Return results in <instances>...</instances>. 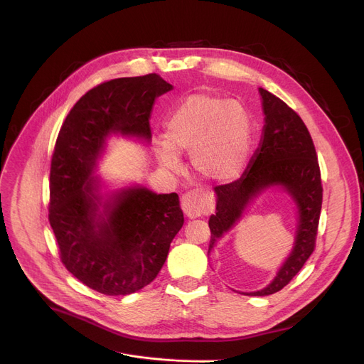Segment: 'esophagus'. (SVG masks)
Listing matches in <instances>:
<instances>
[{
	"label": "esophagus",
	"instance_id": "obj_1",
	"mask_svg": "<svg viewBox=\"0 0 364 364\" xmlns=\"http://www.w3.org/2000/svg\"><path fill=\"white\" fill-rule=\"evenodd\" d=\"M181 209L190 219L201 218L209 212V204L198 190H188L181 196Z\"/></svg>",
	"mask_w": 364,
	"mask_h": 364
}]
</instances>
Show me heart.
Instances as JSON below:
<instances>
[{"label":"heart","mask_w":364,"mask_h":364,"mask_svg":"<svg viewBox=\"0 0 364 364\" xmlns=\"http://www.w3.org/2000/svg\"><path fill=\"white\" fill-rule=\"evenodd\" d=\"M250 142L252 122L242 103L193 93L166 119L164 142H155V157L164 170L176 173L181 167L178 154L190 152L197 176L226 183L242 171Z\"/></svg>","instance_id":"b5f03b06"}]
</instances>
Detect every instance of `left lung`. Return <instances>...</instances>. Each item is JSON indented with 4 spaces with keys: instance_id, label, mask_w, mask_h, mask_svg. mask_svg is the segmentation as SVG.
<instances>
[{
    "instance_id": "1",
    "label": "left lung",
    "mask_w": 364,
    "mask_h": 364,
    "mask_svg": "<svg viewBox=\"0 0 364 364\" xmlns=\"http://www.w3.org/2000/svg\"><path fill=\"white\" fill-rule=\"evenodd\" d=\"M262 96L265 128L261 146L245 174L229 184L216 186V215L210 216L209 252L240 218L252 197L271 186H284L298 204L299 222L295 246L275 279L264 289L246 295L264 296L281 291L301 271L316 249L323 204L321 171L317 151L301 117L278 96L259 89ZM207 252V253H209Z\"/></svg>"
}]
</instances>
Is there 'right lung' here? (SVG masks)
<instances>
[{"label":"right lung","instance_id":"obj_1","mask_svg":"<svg viewBox=\"0 0 364 364\" xmlns=\"http://www.w3.org/2000/svg\"><path fill=\"white\" fill-rule=\"evenodd\" d=\"M160 75L119 77L86 92L68 114L51 155L48 222L66 269L105 295H128L161 271L184 223L177 193L128 188L99 212L95 161L111 132L151 138L157 96L171 90Z\"/></svg>","mask_w":364,"mask_h":364}]
</instances>
